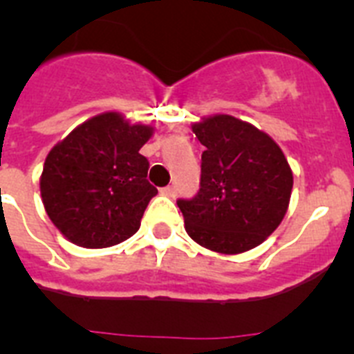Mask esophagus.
<instances>
[{"mask_svg":"<svg viewBox=\"0 0 354 354\" xmlns=\"http://www.w3.org/2000/svg\"><path fill=\"white\" fill-rule=\"evenodd\" d=\"M161 193H162V195H167V196H175L177 189H175V186H167V187H162Z\"/></svg>","mask_w":354,"mask_h":354,"instance_id":"34e87169","label":"esophagus"}]
</instances>
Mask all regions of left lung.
<instances>
[{"label": "left lung", "mask_w": 354, "mask_h": 354, "mask_svg": "<svg viewBox=\"0 0 354 354\" xmlns=\"http://www.w3.org/2000/svg\"><path fill=\"white\" fill-rule=\"evenodd\" d=\"M193 133L205 150L198 193L177 200L187 236L218 253L255 248L289 207L292 171L282 149L230 115L205 118Z\"/></svg>", "instance_id": "left-lung-1"}]
</instances>
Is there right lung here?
<instances>
[{
	"instance_id": "obj_1",
	"label": "right lung",
	"mask_w": 354,
	"mask_h": 354,
	"mask_svg": "<svg viewBox=\"0 0 354 354\" xmlns=\"http://www.w3.org/2000/svg\"><path fill=\"white\" fill-rule=\"evenodd\" d=\"M152 127L102 113L72 131L46 158L40 193L56 228L84 248H106L140 228L150 198L149 161L140 154Z\"/></svg>"
}]
</instances>
